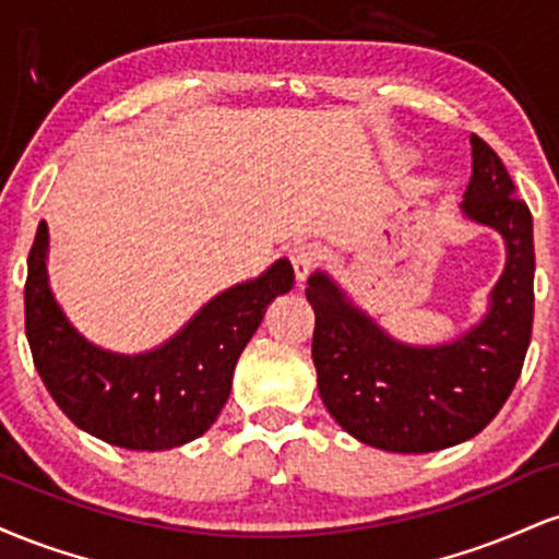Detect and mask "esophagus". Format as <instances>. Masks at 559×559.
<instances>
[{
  "instance_id": "1",
  "label": "esophagus",
  "mask_w": 559,
  "mask_h": 559,
  "mask_svg": "<svg viewBox=\"0 0 559 559\" xmlns=\"http://www.w3.org/2000/svg\"><path fill=\"white\" fill-rule=\"evenodd\" d=\"M288 258H292L294 275H297L299 281H305L307 275L312 273V267L318 265L320 252H318L316 243H297V247L292 249V254H288Z\"/></svg>"
}]
</instances>
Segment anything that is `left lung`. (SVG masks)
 Wrapping results in <instances>:
<instances>
[{"label": "left lung", "mask_w": 559, "mask_h": 559, "mask_svg": "<svg viewBox=\"0 0 559 559\" xmlns=\"http://www.w3.org/2000/svg\"><path fill=\"white\" fill-rule=\"evenodd\" d=\"M465 189V217L499 230L504 271L489 312L460 338L409 346L352 305L325 273L310 275L316 310L312 362L333 420L362 444L386 452H439L473 439L502 409L521 378L534 325V221L497 152L478 139Z\"/></svg>", "instance_id": "1"}]
</instances>
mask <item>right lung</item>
Here are the masks:
<instances>
[{
  "instance_id": "obj_1",
  "label": "right lung",
  "mask_w": 559,
  "mask_h": 559,
  "mask_svg": "<svg viewBox=\"0 0 559 559\" xmlns=\"http://www.w3.org/2000/svg\"><path fill=\"white\" fill-rule=\"evenodd\" d=\"M49 228L38 223L25 278V336L57 407L112 447L157 452L194 441L221 415L234 368L267 305L294 286L286 258L210 299L170 342L144 355L99 349L68 323L47 281Z\"/></svg>"
}]
</instances>
